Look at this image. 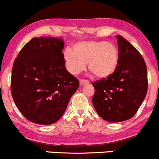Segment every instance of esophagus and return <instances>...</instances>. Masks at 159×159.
I'll return each instance as SVG.
<instances>
[{
	"label": "esophagus",
	"instance_id": "34e87169",
	"mask_svg": "<svg viewBox=\"0 0 159 159\" xmlns=\"http://www.w3.org/2000/svg\"><path fill=\"white\" fill-rule=\"evenodd\" d=\"M89 82L88 81L86 80H80V85H87V84H89Z\"/></svg>",
	"mask_w": 159,
	"mask_h": 159
}]
</instances>
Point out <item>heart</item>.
Segmentation results:
<instances>
[{"instance_id":"heart-1","label":"heart","mask_w":159,"mask_h":159,"mask_svg":"<svg viewBox=\"0 0 159 159\" xmlns=\"http://www.w3.org/2000/svg\"><path fill=\"white\" fill-rule=\"evenodd\" d=\"M67 70L73 75L88 68L96 77L105 79L115 73L119 62L118 49L115 44L103 41H85L74 44L72 51L64 52Z\"/></svg>"}]
</instances>
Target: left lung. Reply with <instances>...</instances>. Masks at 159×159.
I'll return each instance as SVG.
<instances>
[{
	"instance_id": "1",
	"label": "left lung",
	"mask_w": 159,
	"mask_h": 159,
	"mask_svg": "<svg viewBox=\"0 0 159 159\" xmlns=\"http://www.w3.org/2000/svg\"><path fill=\"white\" fill-rule=\"evenodd\" d=\"M119 62L108 78L92 83V102L103 120L111 123L132 118L147 93V69L142 56L121 35H117Z\"/></svg>"
}]
</instances>
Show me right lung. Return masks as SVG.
<instances>
[{"label":"right lung","mask_w":159,"mask_h":159,"mask_svg":"<svg viewBox=\"0 0 159 159\" xmlns=\"http://www.w3.org/2000/svg\"><path fill=\"white\" fill-rule=\"evenodd\" d=\"M64 41L33 38L15 59L11 93L24 117L32 123L49 125L64 114L80 82L65 66Z\"/></svg>","instance_id":"1"}]
</instances>
